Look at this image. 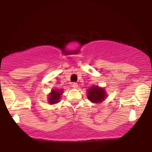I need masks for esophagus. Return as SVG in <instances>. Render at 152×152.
<instances>
[{"mask_svg": "<svg viewBox=\"0 0 152 152\" xmlns=\"http://www.w3.org/2000/svg\"><path fill=\"white\" fill-rule=\"evenodd\" d=\"M72 87L74 88H78V84L76 83H72Z\"/></svg>", "mask_w": 152, "mask_h": 152, "instance_id": "1", "label": "esophagus"}]
</instances>
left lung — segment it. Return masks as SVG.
<instances>
[{"label": "left lung", "mask_w": 152, "mask_h": 152, "mask_svg": "<svg viewBox=\"0 0 152 152\" xmlns=\"http://www.w3.org/2000/svg\"><path fill=\"white\" fill-rule=\"evenodd\" d=\"M107 97L105 88L99 86H92L87 90V98L94 104L104 102Z\"/></svg>", "instance_id": "left-lung-1"}]
</instances>
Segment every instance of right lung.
<instances>
[{"label":"right lung","mask_w":152,"mask_h":152,"mask_svg":"<svg viewBox=\"0 0 152 152\" xmlns=\"http://www.w3.org/2000/svg\"><path fill=\"white\" fill-rule=\"evenodd\" d=\"M64 89L62 88H57V89H52L48 95V102L49 104H55L60 102L61 98V95L64 93Z\"/></svg>","instance_id":"1"}]
</instances>
